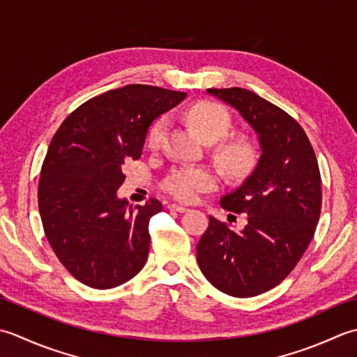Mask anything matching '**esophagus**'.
Returning <instances> with one entry per match:
<instances>
[{
  "instance_id": "34e87169",
  "label": "esophagus",
  "mask_w": 357,
  "mask_h": 357,
  "mask_svg": "<svg viewBox=\"0 0 357 357\" xmlns=\"http://www.w3.org/2000/svg\"><path fill=\"white\" fill-rule=\"evenodd\" d=\"M168 208L171 211H177V213H186L188 208L183 206V205H177V203H171V205H168Z\"/></svg>"
}]
</instances>
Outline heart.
Returning <instances> with one entry per match:
<instances>
[{"label": "heart", "mask_w": 357, "mask_h": 357, "mask_svg": "<svg viewBox=\"0 0 357 357\" xmlns=\"http://www.w3.org/2000/svg\"><path fill=\"white\" fill-rule=\"evenodd\" d=\"M188 121L197 134L208 143L219 142L228 135L231 117L227 109L211 101L192 106L188 112ZM168 128L166 119H158L151 126L148 134V146L158 149ZM217 158L225 169L231 174H240L248 168L252 160V148L245 140H229L217 148ZM217 174L206 166H183L174 171L165 181V191L181 202H195L202 192L213 191L217 186Z\"/></svg>", "instance_id": "1"}]
</instances>
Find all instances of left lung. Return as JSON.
<instances>
[{"instance_id":"1","label":"left lung","mask_w":357,"mask_h":357,"mask_svg":"<svg viewBox=\"0 0 357 357\" xmlns=\"http://www.w3.org/2000/svg\"><path fill=\"white\" fill-rule=\"evenodd\" d=\"M206 92L252 128L260 157L243 183L220 199L223 209L248 214V225L232 231L209 215L197 261L222 293L252 297L279 285L310 245L321 215V172L305 130L280 107L242 87Z\"/></svg>"}]
</instances>
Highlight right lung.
<instances>
[{
    "mask_svg": "<svg viewBox=\"0 0 357 357\" xmlns=\"http://www.w3.org/2000/svg\"><path fill=\"white\" fill-rule=\"evenodd\" d=\"M185 97L148 84L107 91L77 107L50 142L38 186L43 228L56 257L84 285L119 287L146 264L149 220L162 203L132 208L120 199L121 166L142 157L152 121Z\"/></svg>",
    "mask_w": 357,
    "mask_h": 357,
    "instance_id": "add662e5",
    "label": "right lung"
}]
</instances>
